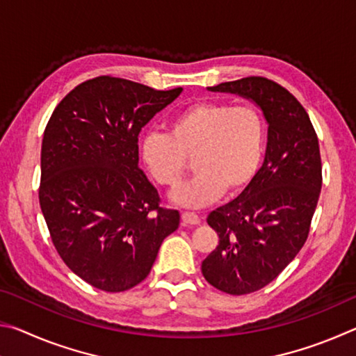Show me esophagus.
I'll return each instance as SVG.
<instances>
[{"label":"esophagus","mask_w":356,"mask_h":356,"mask_svg":"<svg viewBox=\"0 0 356 356\" xmlns=\"http://www.w3.org/2000/svg\"><path fill=\"white\" fill-rule=\"evenodd\" d=\"M182 222H184V226H196L201 222V218L195 212H184Z\"/></svg>","instance_id":"esophagus-1"}]
</instances>
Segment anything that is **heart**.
Here are the masks:
<instances>
[{"label": "heart", "instance_id": "1", "mask_svg": "<svg viewBox=\"0 0 356 356\" xmlns=\"http://www.w3.org/2000/svg\"><path fill=\"white\" fill-rule=\"evenodd\" d=\"M265 122L254 106L197 102L170 120V135L147 131L141 138L143 163L156 182L177 186L193 156L197 174L172 193L184 207H202L222 191H243L261 168Z\"/></svg>", "mask_w": 356, "mask_h": 356}]
</instances>
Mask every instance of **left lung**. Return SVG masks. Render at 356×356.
I'll list each match as a JSON object with an SVG mask.
<instances>
[{"instance_id": "obj_1", "label": "left lung", "mask_w": 356, "mask_h": 356, "mask_svg": "<svg viewBox=\"0 0 356 356\" xmlns=\"http://www.w3.org/2000/svg\"><path fill=\"white\" fill-rule=\"evenodd\" d=\"M207 89L252 102L268 125L254 180L207 216L220 243L202 261L204 278L221 292L245 295L272 282L308 238L322 188L321 149L308 113L278 83L248 76Z\"/></svg>"}]
</instances>
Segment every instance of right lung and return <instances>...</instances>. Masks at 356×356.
Here are the masks:
<instances>
[{"label":"right lung","instance_id":"right-lung-1","mask_svg":"<svg viewBox=\"0 0 356 356\" xmlns=\"http://www.w3.org/2000/svg\"><path fill=\"white\" fill-rule=\"evenodd\" d=\"M182 91L97 76L78 84L48 120L42 213L65 265L100 291L140 284L179 227V212L159 206V191L138 165V136Z\"/></svg>","mask_w":356,"mask_h":356}]
</instances>
